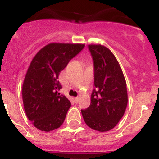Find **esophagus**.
I'll list each match as a JSON object with an SVG mask.
<instances>
[{"instance_id":"obj_1","label":"esophagus","mask_w":159,"mask_h":159,"mask_svg":"<svg viewBox=\"0 0 159 159\" xmlns=\"http://www.w3.org/2000/svg\"><path fill=\"white\" fill-rule=\"evenodd\" d=\"M74 101L75 103H78V97H74Z\"/></svg>"}]
</instances>
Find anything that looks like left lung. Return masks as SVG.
Segmentation results:
<instances>
[{"label":"left lung","instance_id":"8db88e82","mask_svg":"<svg viewBox=\"0 0 159 159\" xmlns=\"http://www.w3.org/2000/svg\"><path fill=\"white\" fill-rule=\"evenodd\" d=\"M88 48L93 60L95 89L89 107L81 114L90 128L104 132L112 129L125 112L127 85L120 66L108 48L101 44Z\"/></svg>","mask_w":159,"mask_h":159}]
</instances>
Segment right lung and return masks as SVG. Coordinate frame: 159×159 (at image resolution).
Masks as SVG:
<instances>
[{
	"instance_id": "right-lung-1",
	"label": "right lung",
	"mask_w": 159,
	"mask_h": 159,
	"mask_svg": "<svg viewBox=\"0 0 159 159\" xmlns=\"http://www.w3.org/2000/svg\"><path fill=\"white\" fill-rule=\"evenodd\" d=\"M85 44L51 43L37 53L30 63L22 88L24 111L39 130L51 131L63 124L71 104L58 93L60 72Z\"/></svg>"
}]
</instances>
